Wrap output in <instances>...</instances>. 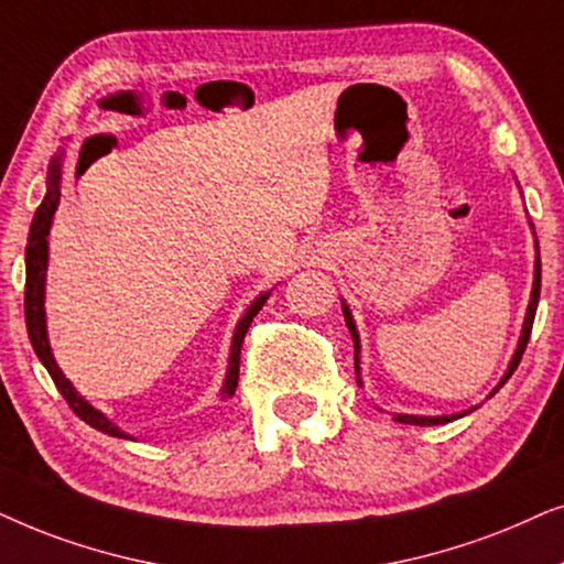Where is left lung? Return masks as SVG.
Returning a JSON list of instances; mask_svg holds the SVG:
<instances>
[{"mask_svg": "<svg viewBox=\"0 0 564 564\" xmlns=\"http://www.w3.org/2000/svg\"><path fill=\"white\" fill-rule=\"evenodd\" d=\"M539 291H542V260L536 258V270H534V291H531V302H529V312H527V322H523V333H521V340H518V348H516V356L513 360H510L506 377H502L500 387L506 384V381L510 379V373H513L518 369V364H521V356L523 350H527L529 345V337H531V327H534V317H536V304H539ZM343 314H345V325H348L350 335H352V348H356V356H358V333H356V325H352V317L348 312V306H343ZM498 387V389H500ZM495 389V392H498ZM492 392V394H495ZM462 417V415H444V417H417V415H397V420L400 423H412V425H441V423H452V420Z\"/></svg>", "mask_w": 564, "mask_h": 564, "instance_id": "8db88e82", "label": "left lung"}]
</instances>
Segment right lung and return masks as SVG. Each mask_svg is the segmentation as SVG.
Returning <instances> with one entry per match:
<instances>
[{
    "label": "right lung",
    "mask_w": 564,
    "mask_h": 564,
    "mask_svg": "<svg viewBox=\"0 0 564 564\" xmlns=\"http://www.w3.org/2000/svg\"><path fill=\"white\" fill-rule=\"evenodd\" d=\"M62 154L51 160V172H48V191L46 198L41 200L37 212L33 216V224H30V235H28V247H25V325H28V335L30 343H33L35 356L41 358V364L46 366V371L54 379V384L62 397L66 400V404L77 412V415L85 420L87 425H93L95 431L116 435V438H129L123 431H118L116 425L110 423L102 412H97L93 404L82 400V397L74 392V387L66 381V377L62 373V369L56 366L54 356H51V345H48V335H46V312H43V286H46V262H48V229H51V219H54V212L58 206V175H62ZM268 294L258 296L252 302L250 310L242 317V322L237 325L235 340H231V358H229V373L227 381H224V397H231L237 389L239 381V352H242V343L247 329H250L254 314L262 310L265 304Z\"/></svg>",
    "instance_id": "1"
}]
</instances>
